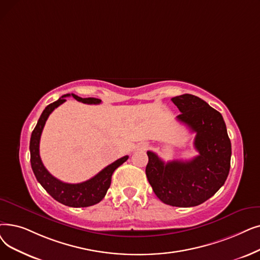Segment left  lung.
<instances>
[{
	"label": "left lung",
	"instance_id": "left-lung-1",
	"mask_svg": "<svg viewBox=\"0 0 260 260\" xmlns=\"http://www.w3.org/2000/svg\"><path fill=\"white\" fill-rule=\"evenodd\" d=\"M171 100L182 112L176 119L197 134L194 148L199 155L191 160L165 162L148 151L145 174L154 193L165 204L198 206L216 193L226 180L232 144L222 115L205 101L188 93Z\"/></svg>",
	"mask_w": 260,
	"mask_h": 260
}]
</instances>
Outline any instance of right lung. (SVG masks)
I'll return each mask as SVG.
<instances>
[{"instance_id": "right-lung-1", "label": "right lung", "mask_w": 260, "mask_h": 260, "mask_svg": "<svg viewBox=\"0 0 260 260\" xmlns=\"http://www.w3.org/2000/svg\"><path fill=\"white\" fill-rule=\"evenodd\" d=\"M72 95L78 102L85 104H100L101 100L95 98H80L75 94H64L56 102L48 105L42 111V114L37 122V125L34 128L30 142H29V151H30V165L32 172L40 185L47 190V192L57 202L69 207H88L98 204L102 201L110 187L111 176L116 169L120 167L123 162L128 159V156H124L115 162L110 164L102 171L99 172L95 176L90 178L86 182L78 184H68L54 177L43 166L41 158L39 155V142L41 133L44 127V124L48 120L51 112L66 102V98Z\"/></svg>"}]
</instances>
